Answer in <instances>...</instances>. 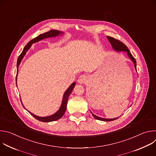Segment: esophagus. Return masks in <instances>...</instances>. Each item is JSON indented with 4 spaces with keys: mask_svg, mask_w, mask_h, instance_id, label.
<instances>
[{
    "mask_svg": "<svg viewBox=\"0 0 156 156\" xmlns=\"http://www.w3.org/2000/svg\"><path fill=\"white\" fill-rule=\"evenodd\" d=\"M87 80V77L85 75H81L79 77L78 80V83L79 84H84Z\"/></svg>",
    "mask_w": 156,
    "mask_h": 156,
    "instance_id": "34e87169",
    "label": "esophagus"
}]
</instances>
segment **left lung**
<instances>
[{
  "label": "left lung",
  "mask_w": 156,
  "mask_h": 156,
  "mask_svg": "<svg viewBox=\"0 0 156 156\" xmlns=\"http://www.w3.org/2000/svg\"><path fill=\"white\" fill-rule=\"evenodd\" d=\"M107 38L108 39V40L109 41V42H110L111 45L112 46L113 49L117 52H126V54L128 57V58L132 61V62L134 64V66H135V69L136 72H137V70H136V62L135 58L133 57V56L132 55V54L130 53L129 49H128V48L125 45V44L120 42V41L112 37H110V36H107ZM91 111V110H90ZM91 112L93 115V116L97 120H101V121H104V122H110V121H112V120H115L116 119H117L119 117L117 118H114V119H105V118H102V117H99L96 115H94V114H93V112L91 111Z\"/></svg>",
  "instance_id": "left-lung-1"
}]
</instances>
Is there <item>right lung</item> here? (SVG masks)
Segmentation results:
<instances>
[{
	"label": "right lung",
	"mask_w": 156,
	"mask_h": 156,
	"mask_svg": "<svg viewBox=\"0 0 156 156\" xmlns=\"http://www.w3.org/2000/svg\"><path fill=\"white\" fill-rule=\"evenodd\" d=\"M65 34L64 32L61 31H58V30H51L48 32H46L45 33H43L40 34L39 36L36 37V38L32 39L31 41H30L27 44V46L25 47V48L23 49V51H22L21 54L20 55V56L18 58V60H17V63H16V69H17V72H16V84L17 86V75L18 73V67L19 65L21 62V60H23V57H25V55H26L27 52H28V51L31 48L32 44H34L36 42H37L42 39H46V38H50V37H58L59 36H62ZM76 84L75 82H73V83H72L70 84V86L66 89V90L65 91L63 95V98H62V101L60 105V108H58V110L55 113H54V114L51 115H49V116H46V117H39L37 115H36L34 114H33V113H31L30 111H28L24 106V105L22 103V101L21 100L22 105L23 106V107L27 110L28 111V112L30 113V114L33 116L35 119H36L37 120L41 121V122H54V121H56L58 119H60V118H62L63 115V114H65L66 109V105H67V102H68V99L69 96L70 95V94L72 93L73 88L75 87Z\"/></svg>",
	"instance_id": "add662e5"
}]
</instances>
